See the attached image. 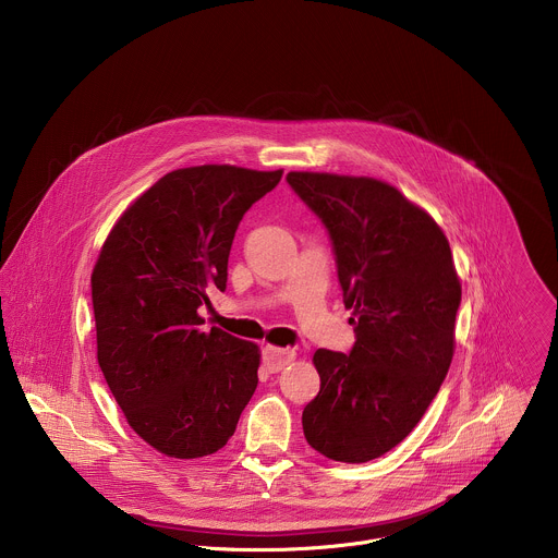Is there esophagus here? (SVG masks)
I'll use <instances>...</instances> for the list:
<instances>
[{
    "instance_id": "esophagus-1",
    "label": "esophagus",
    "mask_w": 558,
    "mask_h": 558,
    "mask_svg": "<svg viewBox=\"0 0 558 558\" xmlns=\"http://www.w3.org/2000/svg\"><path fill=\"white\" fill-rule=\"evenodd\" d=\"M264 367L270 372V374H277L281 369H286L294 359H296V352L290 350V348H275V345H266L264 352Z\"/></svg>"
}]
</instances>
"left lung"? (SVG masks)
Masks as SVG:
<instances>
[{"label": "left lung", "mask_w": 558, "mask_h": 558, "mask_svg": "<svg viewBox=\"0 0 558 558\" xmlns=\"http://www.w3.org/2000/svg\"><path fill=\"white\" fill-rule=\"evenodd\" d=\"M328 228L356 343L314 354L319 393L303 410L307 442L363 464L399 445L436 398L456 352L462 283L434 217L385 180L290 171Z\"/></svg>", "instance_id": "8db88e82"}]
</instances>
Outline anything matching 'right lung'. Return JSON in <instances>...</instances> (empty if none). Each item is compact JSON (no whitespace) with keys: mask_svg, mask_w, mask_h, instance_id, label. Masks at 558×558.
Wrapping results in <instances>:
<instances>
[{"mask_svg":"<svg viewBox=\"0 0 558 558\" xmlns=\"http://www.w3.org/2000/svg\"><path fill=\"white\" fill-rule=\"evenodd\" d=\"M283 175L236 165L165 173L116 221L92 270L96 359L133 432L167 458L217 453L257 387L259 345L199 305L226 290L242 215Z\"/></svg>","mask_w":558,"mask_h":558,"instance_id":"obj_1","label":"right lung"}]
</instances>
